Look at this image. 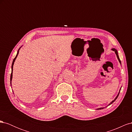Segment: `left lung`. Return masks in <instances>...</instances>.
Instances as JSON below:
<instances>
[{
  "label": "left lung",
  "mask_w": 132,
  "mask_h": 132,
  "mask_svg": "<svg viewBox=\"0 0 132 132\" xmlns=\"http://www.w3.org/2000/svg\"><path fill=\"white\" fill-rule=\"evenodd\" d=\"M112 51H114L115 52V53L116 54V55H117V58H118V61H119V63H121V61H120V59H119V57H118V52H117V51L116 50V49H114V48H112ZM119 93H118V95L117 96V97L115 98V99L114 100H113L112 101L110 104H109V105H110L111 104H112V103L113 102H114L115 101H116V100L117 98V97H118V95H119ZM101 109H103V108H100V109H98V110H101Z\"/></svg>",
  "instance_id": "obj_1"
}]
</instances>
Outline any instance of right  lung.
I'll list each match as a JSON object with an SVG mask.
<instances>
[{
    "instance_id": "right-lung-1",
    "label": "right lung",
    "mask_w": 132,
    "mask_h": 132,
    "mask_svg": "<svg viewBox=\"0 0 132 132\" xmlns=\"http://www.w3.org/2000/svg\"><path fill=\"white\" fill-rule=\"evenodd\" d=\"M18 53H19V51H18V53H17L16 55L15 58L14 59V60H13V63H12V65H11V69H12V70H11V75H10V81H11L12 77H13V65H14V62H15V59H16V57H17V56H18Z\"/></svg>"
}]
</instances>
